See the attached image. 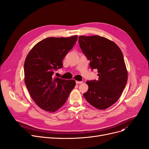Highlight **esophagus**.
<instances>
[{
  "label": "esophagus",
  "instance_id": "34e87169",
  "mask_svg": "<svg viewBox=\"0 0 149 149\" xmlns=\"http://www.w3.org/2000/svg\"><path fill=\"white\" fill-rule=\"evenodd\" d=\"M83 81H76V84H81L82 83Z\"/></svg>",
  "mask_w": 149,
  "mask_h": 149
}]
</instances>
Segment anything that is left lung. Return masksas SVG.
<instances>
[{"mask_svg": "<svg viewBox=\"0 0 149 149\" xmlns=\"http://www.w3.org/2000/svg\"><path fill=\"white\" fill-rule=\"evenodd\" d=\"M80 47L90 61L92 70H98V80L88 81L83 95L94 107L102 110L115 103L127 81L123 54L113 42L99 36H79Z\"/></svg>", "mask_w": 149, "mask_h": 149, "instance_id": "1", "label": "left lung"}]
</instances>
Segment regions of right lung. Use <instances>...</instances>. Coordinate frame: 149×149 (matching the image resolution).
<instances>
[{
    "label": "right lung",
    "mask_w": 149,
    "mask_h": 149,
    "mask_svg": "<svg viewBox=\"0 0 149 149\" xmlns=\"http://www.w3.org/2000/svg\"><path fill=\"white\" fill-rule=\"evenodd\" d=\"M77 36L48 37L37 43L25 61V83L36 104L46 111L59 109L74 88L75 81L54 78L55 70L63 67V59L71 49Z\"/></svg>",
    "instance_id": "1"
}]
</instances>
